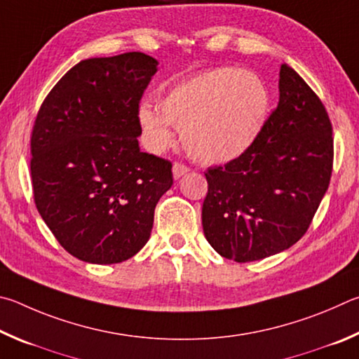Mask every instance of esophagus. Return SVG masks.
I'll list each match as a JSON object with an SVG mask.
<instances>
[{
    "label": "esophagus",
    "mask_w": 359,
    "mask_h": 359,
    "mask_svg": "<svg viewBox=\"0 0 359 359\" xmlns=\"http://www.w3.org/2000/svg\"><path fill=\"white\" fill-rule=\"evenodd\" d=\"M172 170H173V178H175V180H180L181 176H183V175H186L187 172H189V167L184 165V163L175 162Z\"/></svg>",
    "instance_id": "esophagus-1"
}]
</instances>
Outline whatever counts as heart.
<instances>
[{
    "label": "heart",
    "mask_w": 359,
    "mask_h": 359,
    "mask_svg": "<svg viewBox=\"0 0 359 359\" xmlns=\"http://www.w3.org/2000/svg\"><path fill=\"white\" fill-rule=\"evenodd\" d=\"M269 91L259 75L238 67L203 72L170 88L159 102L138 109V121L153 151L173 140L172 126L181 132L187 153L202 163L236 159L265 128Z\"/></svg>",
    "instance_id": "b5f03b06"
}]
</instances>
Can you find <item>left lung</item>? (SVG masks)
<instances>
[{"label":"left lung","mask_w":359,"mask_h":359,"mask_svg":"<svg viewBox=\"0 0 359 359\" xmlns=\"http://www.w3.org/2000/svg\"><path fill=\"white\" fill-rule=\"evenodd\" d=\"M332 128L299 74L280 66L279 104L248 151L205 172L203 233L217 254L246 263L292 248L330 186Z\"/></svg>","instance_id":"1"}]
</instances>
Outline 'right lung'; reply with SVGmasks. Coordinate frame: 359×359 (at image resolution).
Masks as SVG:
<instances>
[{
	"label": "right lung",
	"instance_id": "1",
	"mask_svg": "<svg viewBox=\"0 0 359 359\" xmlns=\"http://www.w3.org/2000/svg\"><path fill=\"white\" fill-rule=\"evenodd\" d=\"M129 52L80 61L53 86L31 134V181L43 222L69 254L110 265L148 243L172 162L142 153L138 104L157 72Z\"/></svg>",
	"mask_w": 359,
	"mask_h": 359
}]
</instances>
